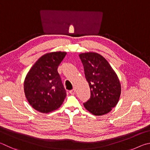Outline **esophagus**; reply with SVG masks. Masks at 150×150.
<instances>
[{
	"label": "esophagus",
	"mask_w": 150,
	"mask_h": 150,
	"mask_svg": "<svg viewBox=\"0 0 150 150\" xmlns=\"http://www.w3.org/2000/svg\"><path fill=\"white\" fill-rule=\"evenodd\" d=\"M69 92H70V94H72V95H74L75 93H76V90H75V89H73V90H70Z\"/></svg>",
	"instance_id": "obj_1"
}]
</instances>
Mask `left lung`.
<instances>
[{"label":"left lung","instance_id":"8db88e82","mask_svg":"<svg viewBox=\"0 0 150 150\" xmlns=\"http://www.w3.org/2000/svg\"><path fill=\"white\" fill-rule=\"evenodd\" d=\"M79 57L91 93L83 106L96 116L108 113L119 100L121 87L119 78L107 60L99 54L86 52Z\"/></svg>","mask_w":150,"mask_h":150}]
</instances>
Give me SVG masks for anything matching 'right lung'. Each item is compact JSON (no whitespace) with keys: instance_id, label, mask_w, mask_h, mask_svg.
<instances>
[{"instance_id":"add662e5","label":"right lung","mask_w":150,"mask_h":150,"mask_svg":"<svg viewBox=\"0 0 150 150\" xmlns=\"http://www.w3.org/2000/svg\"><path fill=\"white\" fill-rule=\"evenodd\" d=\"M67 54L53 52L39 58L29 71L24 81V92L31 106L43 113L59 108L67 96L58 67Z\"/></svg>"}]
</instances>
